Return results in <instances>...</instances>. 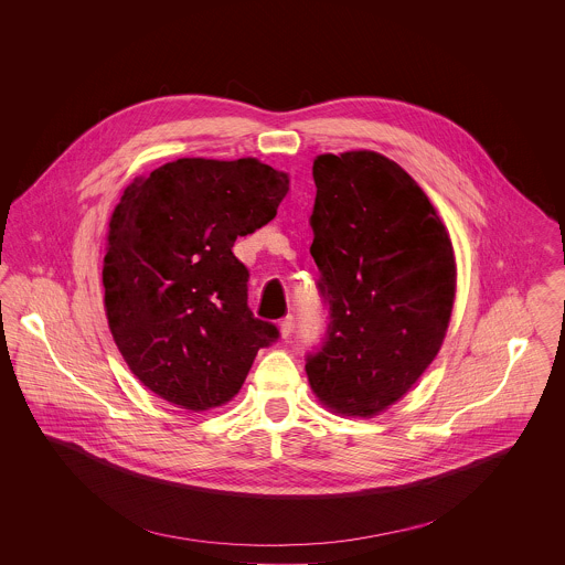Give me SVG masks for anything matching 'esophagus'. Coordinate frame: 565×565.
<instances>
[{
  "label": "esophagus",
  "instance_id": "1",
  "mask_svg": "<svg viewBox=\"0 0 565 565\" xmlns=\"http://www.w3.org/2000/svg\"><path fill=\"white\" fill-rule=\"evenodd\" d=\"M278 330H280V337L287 339V337L291 334V330H294V318L287 316L285 320H280V322H278Z\"/></svg>",
  "mask_w": 565,
  "mask_h": 565
}]
</instances>
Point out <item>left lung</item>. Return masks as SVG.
Returning a JSON list of instances; mask_svg holds the SVG:
<instances>
[{"label":"left lung","instance_id":"8db88e82","mask_svg":"<svg viewBox=\"0 0 565 565\" xmlns=\"http://www.w3.org/2000/svg\"><path fill=\"white\" fill-rule=\"evenodd\" d=\"M313 180L311 256L330 323L307 376L328 411L367 419L435 361L457 294L455 249L422 186L379 152L320 154Z\"/></svg>","mask_w":565,"mask_h":565}]
</instances>
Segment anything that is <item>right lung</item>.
<instances>
[{
	"mask_svg": "<svg viewBox=\"0 0 565 565\" xmlns=\"http://www.w3.org/2000/svg\"><path fill=\"white\" fill-rule=\"evenodd\" d=\"M289 173L258 159H178L135 178L115 206L104 311L130 372L186 411L231 403L276 326L247 309L237 237L269 224Z\"/></svg>",
	"mask_w": 565,
	"mask_h": 565,
	"instance_id": "1",
	"label": "right lung"
}]
</instances>
